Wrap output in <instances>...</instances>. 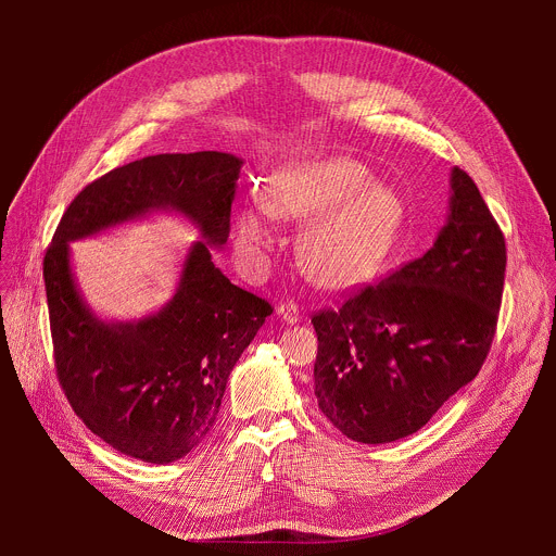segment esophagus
<instances>
[{"mask_svg":"<svg viewBox=\"0 0 556 556\" xmlns=\"http://www.w3.org/2000/svg\"><path fill=\"white\" fill-rule=\"evenodd\" d=\"M277 314L281 316L283 324H290V326H294V324L301 321V312H299V305H296L294 301L281 303V305L277 307Z\"/></svg>","mask_w":556,"mask_h":556,"instance_id":"obj_1","label":"esophagus"}]
</instances>
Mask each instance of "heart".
<instances>
[{"mask_svg": "<svg viewBox=\"0 0 556 556\" xmlns=\"http://www.w3.org/2000/svg\"><path fill=\"white\" fill-rule=\"evenodd\" d=\"M275 217L306 222L299 237L303 270L321 286L345 288L374 275L395 247L405 219L401 195L348 157H326L288 167L266 187V206L240 213L235 247L264 264L277 244Z\"/></svg>", "mask_w": 556, "mask_h": 556, "instance_id": "heart-1", "label": "heart"}]
</instances>
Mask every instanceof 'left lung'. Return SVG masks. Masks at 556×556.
Returning <instances> with one entry per match:
<instances>
[{"mask_svg": "<svg viewBox=\"0 0 556 556\" xmlns=\"http://www.w3.org/2000/svg\"><path fill=\"white\" fill-rule=\"evenodd\" d=\"M451 191L448 219L422 257L312 316L316 403L350 440L384 444L416 433L489 356L504 232L459 167Z\"/></svg>", "mask_w": 556, "mask_h": 556, "instance_id": "1", "label": "left lung"}]
</instances>
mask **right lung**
<instances>
[{
	"instance_id": "obj_1",
	"label": "right lung",
	"mask_w": 556,
	"mask_h": 556,
	"mask_svg": "<svg viewBox=\"0 0 556 556\" xmlns=\"http://www.w3.org/2000/svg\"><path fill=\"white\" fill-rule=\"evenodd\" d=\"M242 161L232 153H161L90 182L63 213L43 257L59 384L74 414L112 448L151 464L191 453L213 429L228 376L273 305L215 268ZM151 210H176L203 232L175 299L134 325H108L83 303L68 242Z\"/></svg>"
}]
</instances>
